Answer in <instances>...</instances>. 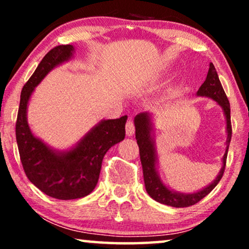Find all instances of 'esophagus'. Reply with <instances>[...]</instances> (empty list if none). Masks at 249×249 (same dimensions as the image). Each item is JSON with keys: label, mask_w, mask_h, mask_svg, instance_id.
<instances>
[{"label": "esophagus", "mask_w": 249, "mask_h": 249, "mask_svg": "<svg viewBox=\"0 0 249 249\" xmlns=\"http://www.w3.org/2000/svg\"><path fill=\"white\" fill-rule=\"evenodd\" d=\"M125 132H127V136H132L135 134V124L131 119H128L127 124H125Z\"/></svg>", "instance_id": "obj_1"}]
</instances>
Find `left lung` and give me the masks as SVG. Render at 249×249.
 I'll return each mask as SVG.
<instances>
[{"label": "left lung", "instance_id": "obj_1", "mask_svg": "<svg viewBox=\"0 0 249 249\" xmlns=\"http://www.w3.org/2000/svg\"><path fill=\"white\" fill-rule=\"evenodd\" d=\"M198 96H206L212 98L217 104L222 107L226 115L227 120V149L222 159V168L220 170V173L217 175L215 180L205 188L197 193L193 194H182L175 190L169 189L164 183L160 179L158 170H156V152L154 139L152 136V121L151 114L148 112H142L135 117V128H136V139L139 147V155H141V161L142 165V173H144V182L146 192L156 202L169 205L172 207H188L194 204L198 203L200 199L212 192L215 188V186L222 178L224 169H226L228 149L231 141V135H232V128H231L230 120V103L228 101V97L224 93L222 85L220 83L219 76L214 68L213 63H210L209 72L205 81L202 86L199 87L197 91Z\"/></svg>", "mask_w": 249, "mask_h": 249}]
</instances>
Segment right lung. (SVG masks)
<instances>
[{
	"label": "right lung",
	"instance_id": "add662e5",
	"mask_svg": "<svg viewBox=\"0 0 249 249\" xmlns=\"http://www.w3.org/2000/svg\"><path fill=\"white\" fill-rule=\"evenodd\" d=\"M72 45H59L50 51L29 78L20 95L16 138L27 178L47 196L76 199L87 196L97 185L103 158L112 146L124 141L127 115L102 120L76 147L57 152L33 135L27 122V107L34 89L54 67L72 57Z\"/></svg>",
	"mask_w": 249,
	"mask_h": 249
}]
</instances>
